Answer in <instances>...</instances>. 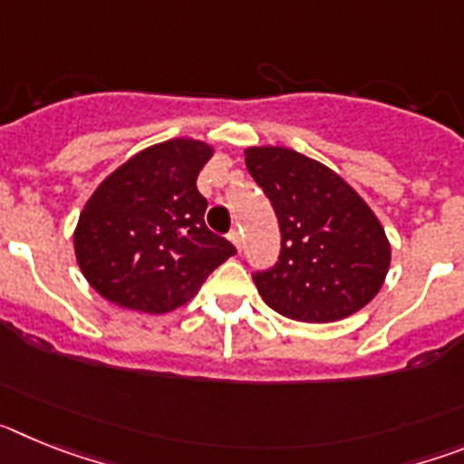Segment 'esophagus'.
<instances>
[{"label":"esophagus","instance_id":"34e87169","mask_svg":"<svg viewBox=\"0 0 464 464\" xmlns=\"http://www.w3.org/2000/svg\"><path fill=\"white\" fill-rule=\"evenodd\" d=\"M227 239L237 246V251H241V229H239V227H232V229H229Z\"/></svg>","mask_w":464,"mask_h":464}]
</instances>
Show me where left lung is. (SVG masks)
Wrapping results in <instances>:
<instances>
[{"label": "left lung", "instance_id": "obj_1", "mask_svg": "<svg viewBox=\"0 0 464 464\" xmlns=\"http://www.w3.org/2000/svg\"><path fill=\"white\" fill-rule=\"evenodd\" d=\"M246 167L269 197L281 256L253 274L285 318L332 323L370 304L391 267V244L362 197L330 167L281 146L246 149Z\"/></svg>", "mask_w": 464, "mask_h": 464}]
</instances>
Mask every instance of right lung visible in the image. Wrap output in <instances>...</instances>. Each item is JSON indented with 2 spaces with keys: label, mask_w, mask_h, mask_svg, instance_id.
Wrapping results in <instances>:
<instances>
[{
  "label": "right lung",
  "mask_w": 464,
  "mask_h": 464,
  "mask_svg": "<svg viewBox=\"0 0 464 464\" xmlns=\"http://www.w3.org/2000/svg\"><path fill=\"white\" fill-rule=\"evenodd\" d=\"M213 149L169 139L130 158L97 186L73 232L76 260L97 293L118 306L167 314L202 288L237 248L204 223L197 190Z\"/></svg>",
  "instance_id": "add662e5"
}]
</instances>
